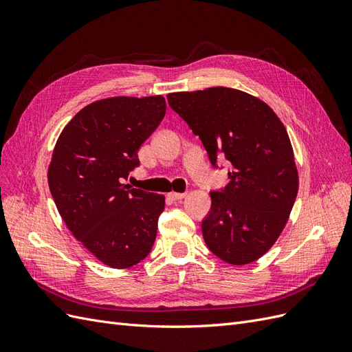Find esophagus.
Returning <instances> with one entry per match:
<instances>
[{
    "label": "esophagus",
    "mask_w": 352,
    "mask_h": 352,
    "mask_svg": "<svg viewBox=\"0 0 352 352\" xmlns=\"http://www.w3.org/2000/svg\"><path fill=\"white\" fill-rule=\"evenodd\" d=\"M186 197V194H182V192H170L168 194V198H172L173 201H180L184 199Z\"/></svg>",
    "instance_id": "obj_1"
}]
</instances>
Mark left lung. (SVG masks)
<instances>
[{"label": "left lung", "instance_id": "obj_1", "mask_svg": "<svg viewBox=\"0 0 352 352\" xmlns=\"http://www.w3.org/2000/svg\"><path fill=\"white\" fill-rule=\"evenodd\" d=\"M199 136L212 167L232 164L230 182L210 192L202 220L208 250L233 265L258 260L278 241L298 194V170L283 123L257 97L225 87L167 95Z\"/></svg>", "mask_w": 352, "mask_h": 352}]
</instances>
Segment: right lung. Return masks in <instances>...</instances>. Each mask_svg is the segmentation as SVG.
<instances>
[{"label": "right lung", "mask_w": 352, "mask_h": 352, "mask_svg": "<svg viewBox=\"0 0 352 352\" xmlns=\"http://www.w3.org/2000/svg\"><path fill=\"white\" fill-rule=\"evenodd\" d=\"M164 114L162 95L95 101L66 124L52 151L48 185L60 216L109 267H132L154 245L164 195L122 182Z\"/></svg>", "instance_id": "add662e5"}]
</instances>
